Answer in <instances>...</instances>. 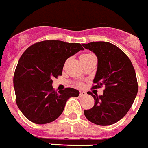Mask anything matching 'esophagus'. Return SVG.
I'll use <instances>...</instances> for the list:
<instances>
[{"instance_id": "1", "label": "esophagus", "mask_w": 148, "mask_h": 148, "mask_svg": "<svg viewBox=\"0 0 148 148\" xmlns=\"http://www.w3.org/2000/svg\"><path fill=\"white\" fill-rule=\"evenodd\" d=\"M86 94L87 93L84 91H80V93H79V97H84V96H86Z\"/></svg>"}]
</instances>
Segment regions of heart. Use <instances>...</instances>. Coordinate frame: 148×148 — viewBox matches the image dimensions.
<instances>
[{"mask_svg": "<svg viewBox=\"0 0 148 148\" xmlns=\"http://www.w3.org/2000/svg\"><path fill=\"white\" fill-rule=\"evenodd\" d=\"M91 54H84V55H82V56H81V60H83V59H85L87 58H88V57L91 56ZM79 85H81V84H79Z\"/></svg>", "mask_w": 148, "mask_h": 148, "instance_id": "obj_1", "label": "heart"}]
</instances>
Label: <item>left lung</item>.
I'll use <instances>...</instances> for the list:
<instances>
[{"label": "left lung", "mask_w": 148, "mask_h": 148, "mask_svg": "<svg viewBox=\"0 0 148 148\" xmlns=\"http://www.w3.org/2000/svg\"><path fill=\"white\" fill-rule=\"evenodd\" d=\"M93 51L98 64L92 89L104 86L102 96L91 95L95 99L92 108L84 110L87 119L100 126H108L124 117L138 93L136 72L131 60L122 50L108 42L82 44Z\"/></svg>", "instance_id": "left-lung-1"}]
</instances>
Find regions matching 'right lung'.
I'll list each match as a JSON object with an SVG mask.
<instances>
[{
	"mask_svg": "<svg viewBox=\"0 0 148 148\" xmlns=\"http://www.w3.org/2000/svg\"><path fill=\"white\" fill-rule=\"evenodd\" d=\"M84 50L80 43L45 40L31 45L18 62L13 77L16 104L29 121L51 123L62 114L66 103L79 91L71 88L55 91L52 79L62 75L68 58Z\"/></svg>",
	"mask_w": 148,
	"mask_h": 148,
	"instance_id": "1",
	"label": "right lung"
}]
</instances>
